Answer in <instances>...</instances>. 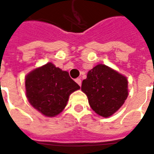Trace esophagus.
I'll list each match as a JSON object with an SVG mask.
<instances>
[{
    "mask_svg": "<svg viewBox=\"0 0 154 154\" xmlns=\"http://www.w3.org/2000/svg\"><path fill=\"white\" fill-rule=\"evenodd\" d=\"M75 82H77V83L81 87V85H82V80H81L80 78H77V79H75Z\"/></svg>",
    "mask_w": 154,
    "mask_h": 154,
    "instance_id": "esophagus-1",
    "label": "esophagus"
}]
</instances>
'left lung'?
I'll return each mask as SVG.
<instances>
[{
	"label": "left lung",
	"mask_w": 154,
	"mask_h": 154,
	"mask_svg": "<svg viewBox=\"0 0 154 154\" xmlns=\"http://www.w3.org/2000/svg\"><path fill=\"white\" fill-rule=\"evenodd\" d=\"M127 88L126 77L103 64L89 71L82 84L91 109L103 117H109L122 106L128 97Z\"/></svg>",
	"instance_id": "left-lung-1"
}]
</instances>
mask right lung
Listing matches in <instances>:
<instances>
[{"label": "right lung", "instance_id": "add662e5", "mask_svg": "<svg viewBox=\"0 0 154 154\" xmlns=\"http://www.w3.org/2000/svg\"><path fill=\"white\" fill-rule=\"evenodd\" d=\"M80 87L66 71L48 63L27 75L26 96L29 103L46 116H55L67 106L72 92Z\"/></svg>", "mask_w": 154, "mask_h": 154}]
</instances>
